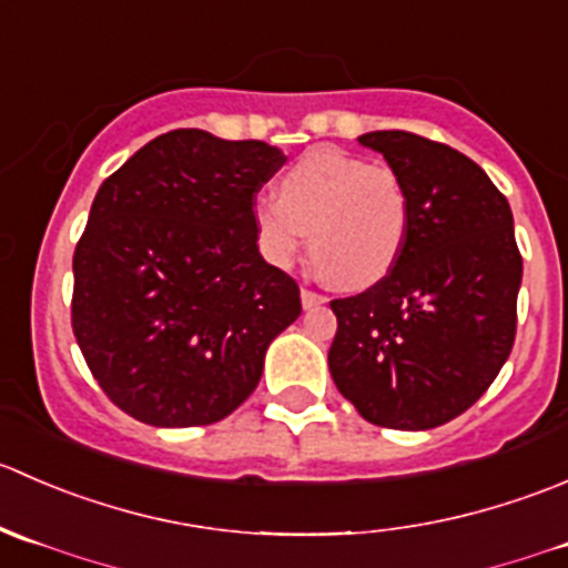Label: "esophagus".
<instances>
[{"instance_id":"esophagus-1","label":"esophagus","mask_w":568,"mask_h":568,"mask_svg":"<svg viewBox=\"0 0 568 568\" xmlns=\"http://www.w3.org/2000/svg\"><path fill=\"white\" fill-rule=\"evenodd\" d=\"M301 303H303V308H317V306H323V303H325V297L320 295V292H312V290H301Z\"/></svg>"}]
</instances>
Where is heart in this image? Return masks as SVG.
Listing matches in <instances>:
<instances>
[{
    "instance_id": "1",
    "label": "heart",
    "mask_w": 568,
    "mask_h": 568,
    "mask_svg": "<svg viewBox=\"0 0 568 568\" xmlns=\"http://www.w3.org/2000/svg\"><path fill=\"white\" fill-rule=\"evenodd\" d=\"M262 256L290 267L308 243L314 267L339 290H367L397 265L408 234V190L400 173L334 145L297 156L278 199L251 210ZM313 237H307V232Z\"/></svg>"
}]
</instances>
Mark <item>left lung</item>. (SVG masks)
<instances>
[{
  "label": "left lung",
  "instance_id": "left-lung-1",
  "mask_svg": "<svg viewBox=\"0 0 568 568\" xmlns=\"http://www.w3.org/2000/svg\"><path fill=\"white\" fill-rule=\"evenodd\" d=\"M358 143L406 182L408 234L384 282L331 301V378L367 423L439 428L491 386L514 347V215L486 171L450 145L400 129Z\"/></svg>",
  "mask_w": 568,
  "mask_h": 568
}]
</instances>
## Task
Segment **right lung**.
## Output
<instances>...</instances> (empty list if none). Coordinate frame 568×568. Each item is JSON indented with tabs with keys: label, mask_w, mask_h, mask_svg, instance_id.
<instances>
[{
	"label": "right lung",
	"mask_w": 568,
	"mask_h": 568,
	"mask_svg": "<svg viewBox=\"0 0 568 568\" xmlns=\"http://www.w3.org/2000/svg\"><path fill=\"white\" fill-rule=\"evenodd\" d=\"M286 162L262 140L173 129L95 193L74 251L71 325L104 395L156 428L248 400L301 290L256 245L254 199Z\"/></svg>",
	"instance_id": "obj_1"
}]
</instances>
